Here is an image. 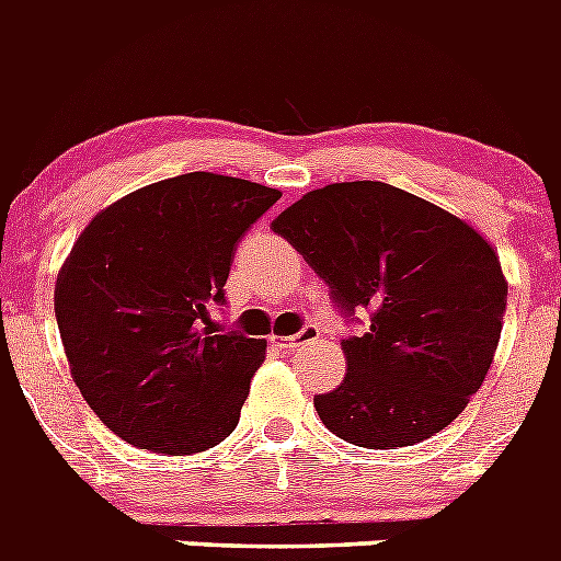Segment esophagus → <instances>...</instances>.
<instances>
[{
  "label": "esophagus",
  "instance_id": "obj_1",
  "mask_svg": "<svg viewBox=\"0 0 561 561\" xmlns=\"http://www.w3.org/2000/svg\"><path fill=\"white\" fill-rule=\"evenodd\" d=\"M320 340V329L317 325H306V329H300L297 334L291 336H280V348H300V345H309V342H317Z\"/></svg>",
  "mask_w": 561,
  "mask_h": 561
}]
</instances>
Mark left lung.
<instances>
[{"instance_id": "1", "label": "left lung", "mask_w": 561, "mask_h": 561, "mask_svg": "<svg viewBox=\"0 0 561 561\" xmlns=\"http://www.w3.org/2000/svg\"><path fill=\"white\" fill-rule=\"evenodd\" d=\"M272 230L329 284L345 314L348 374L317 396L320 421L365 449L413 447L453 424L492 368L508 284L494 247L444 207L385 182H334Z\"/></svg>"}]
</instances>
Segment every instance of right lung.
I'll return each instance as SVG.
<instances>
[{
	"instance_id": "add662e5",
	"label": "right lung",
	"mask_w": 561,
	"mask_h": 561,
	"mask_svg": "<svg viewBox=\"0 0 561 561\" xmlns=\"http://www.w3.org/2000/svg\"><path fill=\"white\" fill-rule=\"evenodd\" d=\"M280 191L193 171L128 193L83 227L56 280L69 374L140 449L191 455L236 430L266 340L219 329L232 255Z\"/></svg>"
}]
</instances>
